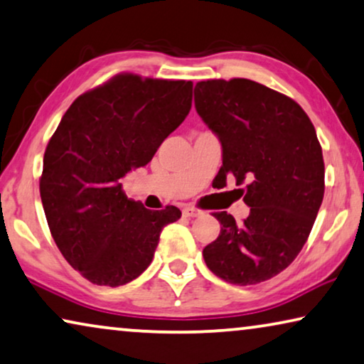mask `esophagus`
I'll list each match as a JSON object with an SVG mask.
<instances>
[{"label": "esophagus", "instance_id": "34e87169", "mask_svg": "<svg viewBox=\"0 0 364 364\" xmlns=\"http://www.w3.org/2000/svg\"><path fill=\"white\" fill-rule=\"evenodd\" d=\"M203 214V210L193 208V205H184L183 208V215L184 217H199Z\"/></svg>", "mask_w": 364, "mask_h": 364}]
</instances>
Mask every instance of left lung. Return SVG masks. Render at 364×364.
<instances>
[{
	"label": "left lung",
	"mask_w": 364,
	"mask_h": 364,
	"mask_svg": "<svg viewBox=\"0 0 364 364\" xmlns=\"http://www.w3.org/2000/svg\"><path fill=\"white\" fill-rule=\"evenodd\" d=\"M194 106L222 145L219 181L235 178L250 208L242 224L214 213L220 234L204 262L227 283L258 284L294 262L311 234L325 189L322 147L294 100L247 78L199 81Z\"/></svg>",
	"instance_id": "left-lung-1"
}]
</instances>
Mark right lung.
Returning <instances> with one entry per match:
<instances>
[{
	"instance_id": "right-lung-1",
	"label": "right lung",
	"mask_w": 364,
	"mask_h": 364,
	"mask_svg": "<svg viewBox=\"0 0 364 364\" xmlns=\"http://www.w3.org/2000/svg\"><path fill=\"white\" fill-rule=\"evenodd\" d=\"M193 81L122 73L72 102L43 154L41 199L63 258L97 286L149 268L160 232L181 210L145 209L121 180L145 166L186 119Z\"/></svg>"
}]
</instances>
